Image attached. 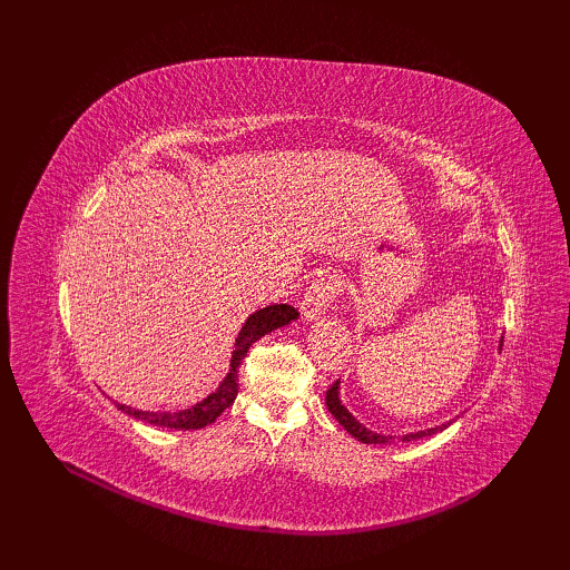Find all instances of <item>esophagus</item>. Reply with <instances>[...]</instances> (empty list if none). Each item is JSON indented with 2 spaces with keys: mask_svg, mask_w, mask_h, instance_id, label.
Instances as JSON below:
<instances>
[{
  "mask_svg": "<svg viewBox=\"0 0 570 570\" xmlns=\"http://www.w3.org/2000/svg\"><path fill=\"white\" fill-rule=\"evenodd\" d=\"M337 295V281L335 275H321V278H316L312 285H308L306 295L302 299V318L308 323V321H316L321 318L327 306H331V302L335 299Z\"/></svg>",
  "mask_w": 570,
  "mask_h": 570,
  "instance_id": "34e87169",
  "label": "esophagus"
}]
</instances>
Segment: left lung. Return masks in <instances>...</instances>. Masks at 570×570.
<instances>
[{
  "instance_id": "1",
  "label": "left lung",
  "mask_w": 570,
  "mask_h": 570,
  "mask_svg": "<svg viewBox=\"0 0 570 570\" xmlns=\"http://www.w3.org/2000/svg\"><path fill=\"white\" fill-rule=\"evenodd\" d=\"M502 342H504V337L499 340V352H502ZM325 406H327V411L333 413L335 421H337L344 430H347V433H350L352 438H356L358 442H364V444H390V442H394V440H402V442L421 440V438L440 433V430H444L446 425L452 423V421H450V423H442V425H435V428L416 430V433H406V435H383V433H373L371 428H366L364 423H358V421L354 419V413L342 404V400H340V381L333 383V387L325 392Z\"/></svg>"
}]
</instances>
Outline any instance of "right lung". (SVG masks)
<instances>
[{
    "instance_id": "add662e5",
    "label": "right lung",
    "mask_w": 570,
    "mask_h": 570,
    "mask_svg": "<svg viewBox=\"0 0 570 570\" xmlns=\"http://www.w3.org/2000/svg\"><path fill=\"white\" fill-rule=\"evenodd\" d=\"M297 318H299L297 308H292L289 304H273V306L258 308V312H254L245 321V325L239 327V333L235 337V350H233V356H230V368H228L226 377H223L220 385L212 394H206L202 402H197L193 406L180 409V411H142V409H132L128 404H118V402H116V406L124 413H128V416L137 419V421H145V423L159 425V428L197 430V428L209 425L235 402L237 373H239V366H243V358L247 356L252 344L258 337L278 331V327H285Z\"/></svg>"
}]
</instances>
